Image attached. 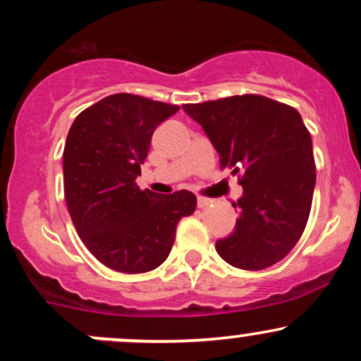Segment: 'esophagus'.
Instances as JSON below:
<instances>
[{"instance_id":"34e87169","label":"esophagus","mask_w":361,"mask_h":361,"mask_svg":"<svg viewBox=\"0 0 361 361\" xmlns=\"http://www.w3.org/2000/svg\"><path fill=\"white\" fill-rule=\"evenodd\" d=\"M209 199L207 197H197V206L199 207H206V206H209Z\"/></svg>"}]
</instances>
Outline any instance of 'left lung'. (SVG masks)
I'll list each match as a JSON object with an SVG mask.
<instances>
[{"label": "left lung", "mask_w": 361, "mask_h": 361, "mask_svg": "<svg viewBox=\"0 0 361 361\" xmlns=\"http://www.w3.org/2000/svg\"><path fill=\"white\" fill-rule=\"evenodd\" d=\"M183 110L202 126L221 169L239 176L243 197L234 232L216 241L227 264L262 271L300 239L316 183L312 141L295 108L258 94L224 97Z\"/></svg>", "instance_id": "left-lung-1"}]
</instances>
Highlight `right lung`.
I'll return each mask as SVG.
<instances>
[{"instance_id":"add662e5","label":"right lung","mask_w":361,"mask_h":361,"mask_svg":"<svg viewBox=\"0 0 361 361\" xmlns=\"http://www.w3.org/2000/svg\"><path fill=\"white\" fill-rule=\"evenodd\" d=\"M180 106L136 94H113L83 110L64 145V197L90 253L113 271L159 267L173 248L176 225L197 206L192 192L141 190L136 178L155 127Z\"/></svg>"}]
</instances>
